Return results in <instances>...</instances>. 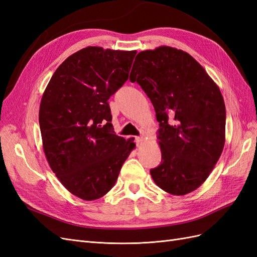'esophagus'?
Wrapping results in <instances>:
<instances>
[{
	"mask_svg": "<svg viewBox=\"0 0 257 257\" xmlns=\"http://www.w3.org/2000/svg\"><path fill=\"white\" fill-rule=\"evenodd\" d=\"M135 142H136V144L139 146V145H142L143 144V142H144V138L143 137H141V136H137L136 138H135Z\"/></svg>",
	"mask_w": 257,
	"mask_h": 257,
	"instance_id": "1",
	"label": "esophagus"
}]
</instances>
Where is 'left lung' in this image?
<instances>
[{
    "mask_svg": "<svg viewBox=\"0 0 257 257\" xmlns=\"http://www.w3.org/2000/svg\"><path fill=\"white\" fill-rule=\"evenodd\" d=\"M130 80L150 98L159 122L161 164L153 181L173 195L196 190L225 144L226 110L219 87L188 52L162 46L137 54Z\"/></svg>",
    "mask_w": 257,
    "mask_h": 257,
    "instance_id": "1",
    "label": "left lung"
}]
</instances>
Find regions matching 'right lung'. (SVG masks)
I'll return each instance as SVG.
<instances>
[{
  "label": "right lung",
  "mask_w": 257,
  "mask_h": 257,
  "mask_svg": "<svg viewBox=\"0 0 257 257\" xmlns=\"http://www.w3.org/2000/svg\"><path fill=\"white\" fill-rule=\"evenodd\" d=\"M136 51L87 47L52 75L40 106L44 152L61 183L83 200L114 185L134 138L115 135L108 99L128 79Z\"/></svg>",
  "instance_id": "obj_1"
}]
</instances>
